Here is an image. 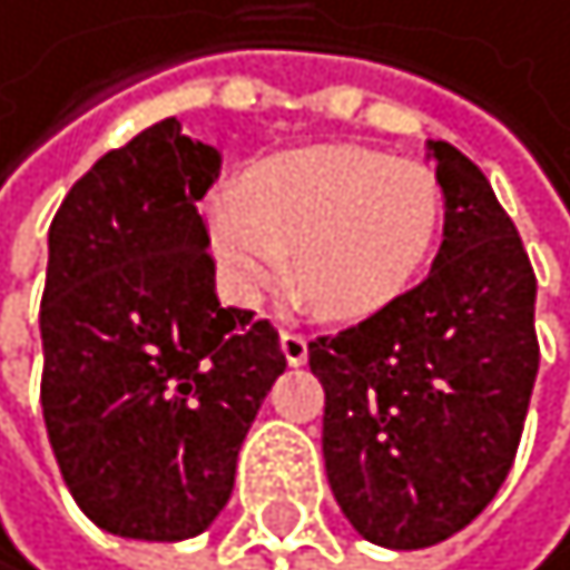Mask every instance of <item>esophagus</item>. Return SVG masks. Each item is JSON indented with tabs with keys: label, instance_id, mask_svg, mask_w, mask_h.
<instances>
[{
	"label": "esophagus",
	"instance_id": "34e87169",
	"mask_svg": "<svg viewBox=\"0 0 570 570\" xmlns=\"http://www.w3.org/2000/svg\"><path fill=\"white\" fill-rule=\"evenodd\" d=\"M279 348H283V355H287L291 366H305V358H308V337L305 334L283 330V334H279Z\"/></svg>",
	"mask_w": 570,
	"mask_h": 570
}]
</instances>
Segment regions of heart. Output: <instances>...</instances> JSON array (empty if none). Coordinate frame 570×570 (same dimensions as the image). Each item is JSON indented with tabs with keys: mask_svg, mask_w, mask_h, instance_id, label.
<instances>
[{
	"mask_svg": "<svg viewBox=\"0 0 570 570\" xmlns=\"http://www.w3.org/2000/svg\"><path fill=\"white\" fill-rule=\"evenodd\" d=\"M445 186L420 160L330 142L250 168L204 200L218 273L240 302L273 287L294 250V291L330 320H363L416 287L445 229Z\"/></svg>",
	"mask_w": 570,
	"mask_h": 570,
	"instance_id": "b5f03b06",
	"label": "heart"
}]
</instances>
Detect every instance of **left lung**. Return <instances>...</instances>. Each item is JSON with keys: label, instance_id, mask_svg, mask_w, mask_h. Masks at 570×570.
Wrapping results in <instances>:
<instances>
[{"label": "left lung", "instance_id": "left-lung-1", "mask_svg": "<svg viewBox=\"0 0 570 570\" xmlns=\"http://www.w3.org/2000/svg\"><path fill=\"white\" fill-rule=\"evenodd\" d=\"M428 160L449 207L428 279L308 344L330 492L387 550L442 542L492 503L539 373L535 273L518 229L456 146L428 139Z\"/></svg>", "mask_w": 570, "mask_h": 570}]
</instances>
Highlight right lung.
Masks as SVG:
<instances>
[{
    "label": "right lung",
    "mask_w": 570,
    "mask_h": 570,
    "mask_svg": "<svg viewBox=\"0 0 570 570\" xmlns=\"http://www.w3.org/2000/svg\"><path fill=\"white\" fill-rule=\"evenodd\" d=\"M222 154L165 118L71 186L49 226L42 416L86 518L121 539L200 535L287 370L273 323L222 308L197 200Z\"/></svg>",
    "instance_id": "1"
}]
</instances>
